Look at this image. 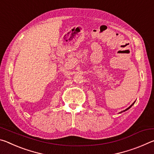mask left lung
<instances>
[{
  "label": "left lung",
  "instance_id": "1",
  "mask_svg": "<svg viewBox=\"0 0 154 154\" xmlns=\"http://www.w3.org/2000/svg\"><path fill=\"white\" fill-rule=\"evenodd\" d=\"M135 102H136V101H134V102L133 103H132V105H130V106H129V107H128V108H127L126 109H125V110H124V111H121V112H119V113H122V112H124V111H127V110H128V109H130V107H131V106H132V105H134V103H135Z\"/></svg>",
  "mask_w": 154,
  "mask_h": 154
}]
</instances>
